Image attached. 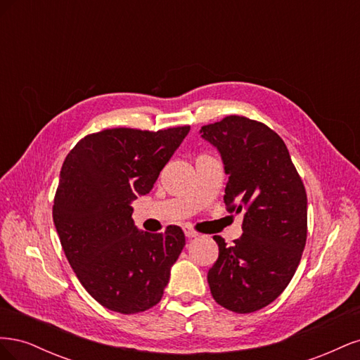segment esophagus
<instances>
[{
	"label": "esophagus",
	"instance_id": "obj_1",
	"mask_svg": "<svg viewBox=\"0 0 360 360\" xmlns=\"http://www.w3.org/2000/svg\"><path fill=\"white\" fill-rule=\"evenodd\" d=\"M183 231H184V236H186L188 238H192V237H197L198 236V233L195 231L191 225H184L183 226Z\"/></svg>",
	"mask_w": 360,
	"mask_h": 360
}]
</instances>
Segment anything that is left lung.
I'll use <instances>...</instances> for the list:
<instances>
[{"label":"left lung","instance_id":"1","mask_svg":"<svg viewBox=\"0 0 360 360\" xmlns=\"http://www.w3.org/2000/svg\"><path fill=\"white\" fill-rule=\"evenodd\" d=\"M201 136L221 153L228 212H243V234L226 246L207 274L213 299L237 314L267 307L290 284L308 233L303 181L281 136L240 115L202 126Z\"/></svg>","mask_w":360,"mask_h":360}]
</instances>
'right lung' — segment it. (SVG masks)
<instances>
[{
	"label": "right lung",
	"mask_w": 360,
	"mask_h": 360,
	"mask_svg": "<svg viewBox=\"0 0 360 360\" xmlns=\"http://www.w3.org/2000/svg\"><path fill=\"white\" fill-rule=\"evenodd\" d=\"M189 130L105 129L82 138L63 163L53 224L79 282L108 309L136 314L162 299L184 233L177 225L138 230L130 204L153 189Z\"/></svg>",
	"instance_id": "1"
}]
</instances>
